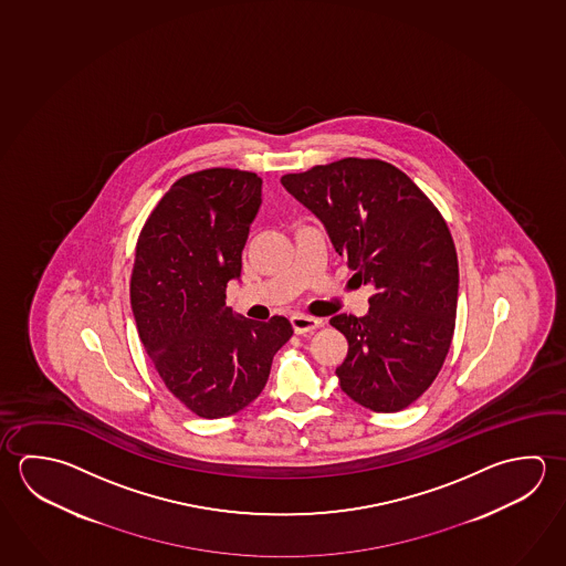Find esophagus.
<instances>
[{
  "label": "esophagus",
  "mask_w": 566,
  "mask_h": 566,
  "mask_svg": "<svg viewBox=\"0 0 566 566\" xmlns=\"http://www.w3.org/2000/svg\"><path fill=\"white\" fill-rule=\"evenodd\" d=\"M319 326H322V319H317V317L304 316V314L292 316V327H294L296 334H307V332H314Z\"/></svg>",
  "instance_id": "1"
}]
</instances>
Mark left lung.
I'll list each match as a JSON object with an SVG mask.
<instances>
[{"instance_id": "obj_1", "label": "left lung", "mask_w": 566, "mask_h": 566, "mask_svg": "<svg viewBox=\"0 0 566 566\" xmlns=\"http://www.w3.org/2000/svg\"><path fill=\"white\" fill-rule=\"evenodd\" d=\"M282 185L324 222L354 279L376 287L366 316L329 319L347 339L339 386L377 413L406 409L433 384L455 332L459 264L446 219L386 160L347 157Z\"/></svg>"}]
</instances>
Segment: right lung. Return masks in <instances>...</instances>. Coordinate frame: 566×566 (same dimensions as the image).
<instances>
[{
    "label": "right lung",
    "instance_id": "1",
    "mask_svg": "<svg viewBox=\"0 0 566 566\" xmlns=\"http://www.w3.org/2000/svg\"><path fill=\"white\" fill-rule=\"evenodd\" d=\"M260 190L250 170L185 175L153 209L135 249L130 306L140 344L170 394L205 419L252 403L294 334L284 316L254 322L227 306Z\"/></svg>",
    "mask_w": 566,
    "mask_h": 566
}]
</instances>
